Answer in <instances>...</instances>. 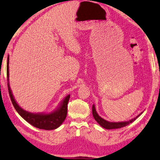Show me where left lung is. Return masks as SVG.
Returning <instances> with one entry per match:
<instances>
[{"label": "left lung", "instance_id": "8db88e82", "mask_svg": "<svg viewBox=\"0 0 160 160\" xmlns=\"http://www.w3.org/2000/svg\"><path fill=\"white\" fill-rule=\"evenodd\" d=\"M142 112H141L139 115H138L137 116L134 118L131 119L128 121H124V122H109L108 120H106L105 119H103L102 118H101L99 115L97 114L96 109H95V106L94 105H92V115H93L94 118L95 119L96 121L98 122L99 124V126L102 127V128H105V129H116V128H122V127L126 126L131 123L132 122H133L137 118L140 116V115L142 114Z\"/></svg>", "mask_w": 160, "mask_h": 160}]
</instances>
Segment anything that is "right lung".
I'll return each mask as SVG.
<instances>
[{
    "mask_svg": "<svg viewBox=\"0 0 160 160\" xmlns=\"http://www.w3.org/2000/svg\"><path fill=\"white\" fill-rule=\"evenodd\" d=\"M9 56L7 59V79H8V88L11 100L17 112L29 124L36 128L45 130H54L63 123L67 115V106L70 94L67 95L61 101L56 110L50 113H32L24 110L18 105L13 96L12 92L9 85Z\"/></svg>",
    "mask_w": 160,
    "mask_h": 160,
    "instance_id": "obj_1",
    "label": "right lung"
}]
</instances>
